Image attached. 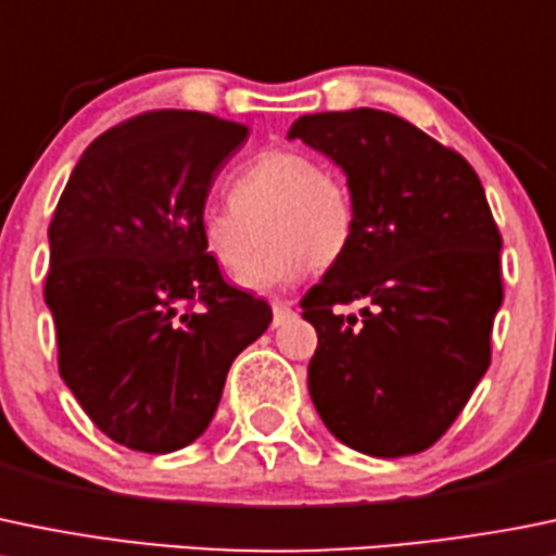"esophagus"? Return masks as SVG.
I'll use <instances>...</instances> for the list:
<instances>
[{"instance_id": "1", "label": "esophagus", "mask_w": 556, "mask_h": 556, "mask_svg": "<svg viewBox=\"0 0 556 556\" xmlns=\"http://www.w3.org/2000/svg\"><path fill=\"white\" fill-rule=\"evenodd\" d=\"M271 309H274V326H279V323L290 315V301H274Z\"/></svg>"}]
</instances>
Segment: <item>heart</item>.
<instances>
[{"label":"heart","instance_id":"1","mask_svg":"<svg viewBox=\"0 0 556 556\" xmlns=\"http://www.w3.org/2000/svg\"><path fill=\"white\" fill-rule=\"evenodd\" d=\"M201 244L219 268L266 290L293 282L306 268L326 271L342 261L355 233L348 181L301 149H266L228 181V206L203 208Z\"/></svg>","mask_w":556,"mask_h":556}]
</instances>
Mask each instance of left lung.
<instances>
[{"instance_id": "8db88e82", "label": "left lung", "mask_w": 556, "mask_h": 556, "mask_svg": "<svg viewBox=\"0 0 556 556\" xmlns=\"http://www.w3.org/2000/svg\"><path fill=\"white\" fill-rule=\"evenodd\" d=\"M290 138L348 174L355 233L301 299L309 396L333 438L382 459L432 448L492 361L500 236L472 165L375 108L301 116ZM361 300V316L337 305Z\"/></svg>"}]
</instances>
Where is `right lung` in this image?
Returning a JSON list of instances; mask_svg holds the SVG:
<instances>
[{"label":"right lung","instance_id":"obj_1","mask_svg":"<svg viewBox=\"0 0 556 556\" xmlns=\"http://www.w3.org/2000/svg\"><path fill=\"white\" fill-rule=\"evenodd\" d=\"M250 127L147 111L89 143L56 203L46 304L59 375L113 443L170 454L201 438L271 306L225 282L201 219Z\"/></svg>","mask_w":556,"mask_h":556}]
</instances>
